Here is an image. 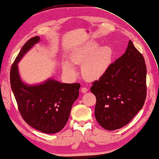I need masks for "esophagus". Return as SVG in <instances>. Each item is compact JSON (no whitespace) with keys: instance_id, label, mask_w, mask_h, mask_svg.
I'll list each match as a JSON object with an SVG mask.
<instances>
[{"instance_id":"obj_1","label":"esophagus","mask_w":159,"mask_h":159,"mask_svg":"<svg viewBox=\"0 0 159 159\" xmlns=\"http://www.w3.org/2000/svg\"><path fill=\"white\" fill-rule=\"evenodd\" d=\"M87 91H88L87 88L83 87V88H82V89H81V92H83V93H86V92H87Z\"/></svg>"}]
</instances>
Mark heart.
<instances>
[{"mask_svg": "<svg viewBox=\"0 0 159 159\" xmlns=\"http://www.w3.org/2000/svg\"><path fill=\"white\" fill-rule=\"evenodd\" d=\"M73 64H82L83 76L88 80L99 79L109 67L113 59V50L109 46L98 47L96 43H92L75 50L71 55ZM63 70L69 75H74L75 70L69 63L63 65Z\"/></svg>", "mask_w": 159, "mask_h": 159, "instance_id": "b5f03b06", "label": "heart"}]
</instances>
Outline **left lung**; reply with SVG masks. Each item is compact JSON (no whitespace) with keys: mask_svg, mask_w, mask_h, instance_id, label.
I'll return each instance as SVG.
<instances>
[{"mask_svg":"<svg viewBox=\"0 0 159 159\" xmlns=\"http://www.w3.org/2000/svg\"><path fill=\"white\" fill-rule=\"evenodd\" d=\"M96 98L94 115L103 128L115 130L129 123L146 98V66L144 57L129 41L125 52L92 83Z\"/></svg>","mask_w":159,"mask_h":159,"instance_id":"obj_1","label":"left lung"}]
</instances>
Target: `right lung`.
Returning <instances> with one entry per match:
<instances>
[{"label": "right lung", "instance_id": "add662e5", "mask_svg": "<svg viewBox=\"0 0 159 159\" xmlns=\"http://www.w3.org/2000/svg\"><path fill=\"white\" fill-rule=\"evenodd\" d=\"M39 40V37L35 36L23 46L11 68V87L24 121L42 132L55 134L67 123L73 104L78 98L81 85L63 84L50 79L39 86H28L21 82L17 63Z\"/></svg>", "mask_w": 159, "mask_h": 159}]
</instances>
